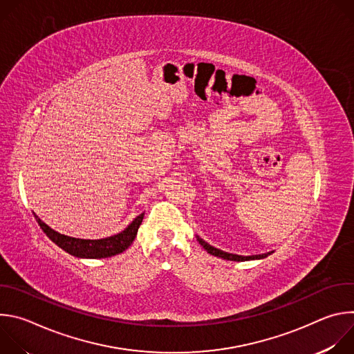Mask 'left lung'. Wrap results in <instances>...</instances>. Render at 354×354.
I'll return each instance as SVG.
<instances>
[{
  "label": "left lung",
  "mask_w": 354,
  "mask_h": 354,
  "mask_svg": "<svg viewBox=\"0 0 354 354\" xmlns=\"http://www.w3.org/2000/svg\"><path fill=\"white\" fill-rule=\"evenodd\" d=\"M198 243L203 246L210 255L213 257H217V258H221V259H225V261H234V262H245V261H261V259H265L268 258L269 255H272V252H268V254H262V255H252V257H242V255H234V254H228V252H224L218 248H214L212 246L210 243H207L205 239H201L198 235H196Z\"/></svg>",
  "instance_id": "obj_1"
}]
</instances>
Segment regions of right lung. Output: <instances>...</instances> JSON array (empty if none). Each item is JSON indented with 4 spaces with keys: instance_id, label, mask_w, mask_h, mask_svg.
<instances>
[{
    "instance_id": "right-lung-1",
    "label": "right lung",
    "mask_w": 354,
    "mask_h": 354,
    "mask_svg": "<svg viewBox=\"0 0 354 354\" xmlns=\"http://www.w3.org/2000/svg\"><path fill=\"white\" fill-rule=\"evenodd\" d=\"M35 218L40 225V228L44 231V234L57 246L66 250L67 254L81 259H102V258H111L122 254V252H124L133 243L137 235V231L142 223L144 213L137 216L122 232L108 238H100V239H81V238L68 236L55 231L53 228H50L36 214H35Z\"/></svg>"
}]
</instances>
